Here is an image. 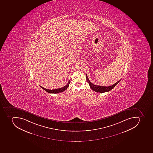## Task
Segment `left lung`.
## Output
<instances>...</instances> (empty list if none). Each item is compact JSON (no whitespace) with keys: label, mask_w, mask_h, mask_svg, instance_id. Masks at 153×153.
<instances>
[{"label":"left lung","mask_w":153,"mask_h":153,"mask_svg":"<svg viewBox=\"0 0 153 153\" xmlns=\"http://www.w3.org/2000/svg\"><path fill=\"white\" fill-rule=\"evenodd\" d=\"M86 79H87V81L89 83L90 88L93 91L97 92V93H105V92H109V91L112 89L113 88H114L115 86L116 85L117 83H119V82L121 80V79H120V81H117V82L114 83V85L109 86H102L96 85L93 84L88 79V76H87L86 74Z\"/></svg>","instance_id":"left-lung-1"}]
</instances>
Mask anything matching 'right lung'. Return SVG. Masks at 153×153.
I'll return each instance as SVG.
<instances>
[{
	"label": "right lung",
	"mask_w": 153,
	"mask_h": 153,
	"mask_svg": "<svg viewBox=\"0 0 153 153\" xmlns=\"http://www.w3.org/2000/svg\"><path fill=\"white\" fill-rule=\"evenodd\" d=\"M70 82H71V81L70 80V81H68V83L65 86L61 87V88H59V89H45V88H44V87H42L41 86H40V87H41L42 89L44 90H45L46 92L48 93H50V94H58V93H61V92H64V91L67 90L68 87V86H69V85H70Z\"/></svg>",
	"instance_id": "add662e5"
}]
</instances>
